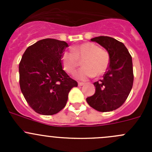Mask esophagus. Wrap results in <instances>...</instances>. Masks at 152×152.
<instances>
[{
  "label": "esophagus",
  "mask_w": 152,
  "mask_h": 152,
  "mask_svg": "<svg viewBox=\"0 0 152 152\" xmlns=\"http://www.w3.org/2000/svg\"><path fill=\"white\" fill-rule=\"evenodd\" d=\"M84 85H85V83H84V82H79V83H78V85H79V87H81V86H82Z\"/></svg>",
  "instance_id": "obj_1"
}]
</instances>
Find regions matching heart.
<instances>
[{
	"label": "heart",
	"instance_id": "1",
	"mask_svg": "<svg viewBox=\"0 0 152 152\" xmlns=\"http://www.w3.org/2000/svg\"><path fill=\"white\" fill-rule=\"evenodd\" d=\"M82 60L84 67L77 72L76 76L80 80H86L95 76L104 74L110 62V56L106 50L100 48L93 42H84L65 51L62 55V64L65 70L73 74Z\"/></svg>",
	"mask_w": 152,
	"mask_h": 152
}]
</instances>
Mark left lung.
Wrapping results in <instances>:
<instances>
[{
  "label": "left lung",
  "instance_id": "left-lung-1",
  "mask_svg": "<svg viewBox=\"0 0 152 152\" xmlns=\"http://www.w3.org/2000/svg\"><path fill=\"white\" fill-rule=\"evenodd\" d=\"M90 40L104 48L110 54V62L103 79L93 83L95 94L86 101L99 112L113 111L123 105L132 88V56L124 43L113 37L100 36Z\"/></svg>",
  "mask_w": 152,
  "mask_h": 152
}]
</instances>
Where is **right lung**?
Instances as JSON below:
<instances>
[{
  "label": "right lung",
  "instance_id": "right-lung-1",
  "mask_svg": "<svg viewBox=\"0 0 152 152\" xmlns=\"http://www.w3.org/2000/svg\"><path fill=\"white\" fill-rule=\"evenodd\" d=\"M68 44L43 39L30 45L19 64L20 87L28 105L36 113L51 115L67 104L68 93L76 81L62 69V55Z\"/></svg>",
  "mask_w": 152,
  "mask_h": 152
}]
</instances>
